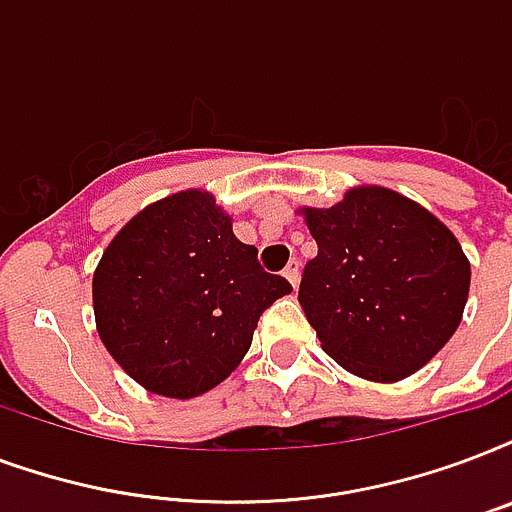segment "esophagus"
Returning a JSON list of instances; mask_svg holds the SVG:
<instances>
[{
  "label": "esophagus",
  "mask_w": 512,
  "mask_h": 512,
  "mask_svg": "<svg viewBox=\"0 0 512 512\" xmlns=\"http://www.w3.org/2000/svg\"><path fill=\"white\" fill-rule=\"evenodd\" d=\"M284 276H287V282H290L292 287H298V279H300L298 260H290V263H287V268H284Z\"/></svg>",
  "instance_id": "obj_1"
}]
</instances>
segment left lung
Wrapping results in <instances>:
<instances>
[{
  "mask_svg": "<svg viewBox=\"0 0 512 512\" xmlns=\"http://www.w3.org/2000/svg\"><path fill=\"white\" fill-rule=\"evenodd\" d=\"M303 214L319 252L298 300L325 354L368 381L424 368L456 333L470 292L454 233L386 187H357Z\"/></svg>",
  "mask_w": 512,
  "mask_h": 512,
  "instance_id": "8db88e82",
  "label": "left lung"
}]
</instances>
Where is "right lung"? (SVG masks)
<instances>
[{
  "instance_id": "add662e5",
  "label": "right lung",
  "mask_w": 512,
  "mask_h": 512,
  "mask_svg": "<svg viewBox=\"0 0 512 512\" xmlns=\"http://www.w3.org/2000/svg\"><path fill=\"white\" fill-rule=\"evenodd\" d=\"M292 292L233 236L201 190L169 195L117 233L93 273V311L107 351L163 397H198L233 373L257 319Z\"/></svg>"
}]
</instances>
